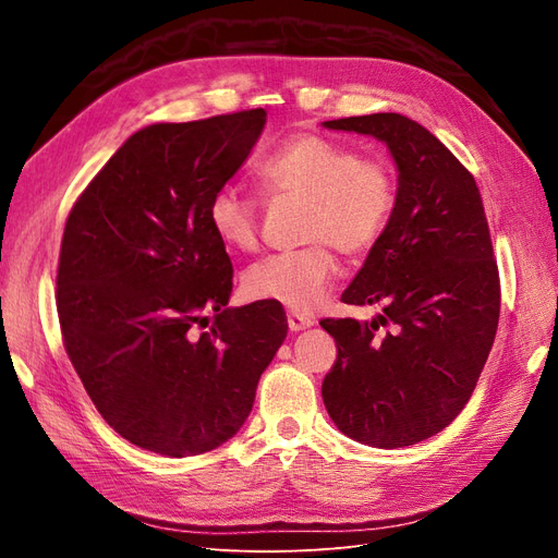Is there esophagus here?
<instances>
[{"label":"esophagus","instance_id":"34e87169","mask_svg":"<svg viewBox=\"0 0 558 558\" xmlns=\"http://www.w3.org/2000/svg\"><path fill=\"white\" fill-rule=\"evenodd\" d=\"M314 326V318L310 314H300V312H289V328L293 332H300V330H307Z\"/></svg>","mask_w":558,"mask_h":558}]
</instances>
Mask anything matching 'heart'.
<instances>
[{"instance_id":"b5f03b06","label":"heart","mask_w":558,"mask_h":558,"mask_svg":"<svg viewBox=\"0 0 558 558\" xmlns=\"http://www.w3.org/2000/svg\"><path fill=\"white\" fill-rule=\"evenodd\" d=\"M256 174L272 202L305 205L300 238L310 244L251 265L242 289L251 300L310 312L335 277L330 246L356 258L384 238L398 205L396 170L384 158L361 156L347 144L300 132L267 154ZM207 223L226 248L248 253L260 238V202L223 185L209 199Z\"/></svg>"}]
</instances>
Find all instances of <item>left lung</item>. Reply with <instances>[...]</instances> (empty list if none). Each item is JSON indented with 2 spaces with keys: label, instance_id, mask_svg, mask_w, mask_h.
I'll list each match as a JSON object with an SVG mask.
<instances>
[{
  "label": "left lung",
  "instance_id": "1",
  "mask_svg": "<svg viewBox=\"0 0 558 558\" xmlns=\"http://www.w3.org/2000/svg\"><path fill=\"white\" fill-rule=\"evenodd\" d=\"M369 134L398 167L384 238L342 293L373 320L324 318L337 361L320 386L335 426L356 442L410 447L447 428L494 347L500 281L475 179L424 125L400 113L324 123Z\"/></svg>",
  "mask_w": 558,
  "mask_h": 558
}]
</instances>
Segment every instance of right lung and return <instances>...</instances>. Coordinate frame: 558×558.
<instances>
[{"mask_svg":"<svg viewBox=\"0 0 558 558\" xmlns=\"http://www.w3.org/2000/svg\"><path fill=\"white\" fill-rule=\"evenodd\" d=\"M265 118L134 132L66 216L56 279L66 356L97 412L142 449L181 459L230 440L286 340L275 302L226 307L232 263L207 223Z\"/></svg>","mask_w":558,"mask_h":558,"instance_id":"1","label":"right lung"}]
</instances>
